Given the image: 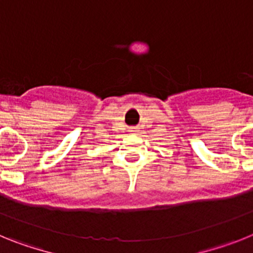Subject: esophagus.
<instances>
[{
    "label": "esophagus",
    "mask_w": 253,
    "mask_h": 253,
    "mask_svg": "<svg viewBox=\"0 0 253 253\" xmlns=\"http://www.w3.org/2000/svg\"><path fill=\"white\" fill-rule=\"evenodd\" d=\"M130 131H133V133H135V131H137V130H135V128H131Z\"/></svg>",
    "instance_id": "1"
}]
</instances>
